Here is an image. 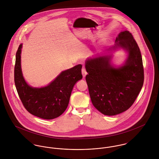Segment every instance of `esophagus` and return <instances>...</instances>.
Here are the masks:
<instances>
[{
    "label": "esophagus",
    "mask_w": 159,
    "mask_h": 159,
    "mask_svg": "<svg viewBox=\"0 0 159 159\" xmlns=\"http://www.w3.org/2000/svg\"><path fill=\"white\" fill-rule=\"evenodd\" d=\"M82 75H83V78H85L86 77V75L88 74V73H87V71H86V68H82Z\"/></svg>",
    "instance_id": "34e87169"
}]
</instances>
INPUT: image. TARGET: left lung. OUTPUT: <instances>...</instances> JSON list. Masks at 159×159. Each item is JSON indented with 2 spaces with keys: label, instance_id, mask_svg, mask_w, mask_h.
I'll list each match as a JSON object with an SVG mask.
<instances>
[{
  "label": "left lung",
  "instance_id": "obj_1",
  "mask_svg": "<svg viewBox=\"0 0 159 159\" xmlns=\"http://www.w3.org/2000/svg\"><path fill=\"white\" fill-rule=\"evenodd\" d=\"M122 48L128 52L125 64L115 68L111 56L88 59L86 80L91 101L100 113L114 116L125 111L134 104L144 83V68L138 44L132 34L121 32L116 45L109 49Z\"/></svg>",
  "mask_w": 159,
  "mask_h": 159
}]
</instances>
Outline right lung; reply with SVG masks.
I'll use <instances>...</instances> for the list:
<instances>
[{
  "instance_id": "1",
  "label": "right lung",
  "mask_w": 159,
  "mask_h": 159,
  "mask_svg": "<svg viewBox=\"0 0 159 159\" xmlns=\"http://www.w3.org/2000/svg\"><path fill=\"white\" fill-rule=\"evenodd\" d=\"M22 44L16 54L15 83L19 97L26 110L44 119L60 116L68 107L71 93L75 83L82 79V66L62 71L49 84L40 88H32L25 82L21 67Z\"/></svg>"
}]
</instances>
